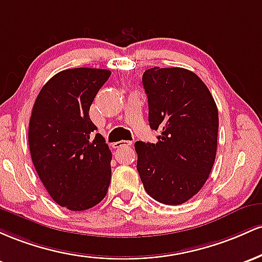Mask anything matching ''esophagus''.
<instances>
[{"instance_id": "esophagus-1", "label": "esophagus", "mask_w": 262, "mask_h": 262, "mask_svg": "<svg viewBox=\"0 0 262 262\" xmlns=\"http://www.w3.org/2000/svg\"><path fill=\"white\" fill-rule=\"evenodd\" d=\"M132 142L130 141H119V142L114 143L113 147L114 148H121V147H126V146H131Z\"/></svg>"}]
</instances>
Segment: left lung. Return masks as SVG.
<instances>
[{
	"label": "left lung",
	"instance_id": "obj_1",
	"mask_svg": "<svg viewBox=\"0 0 262 262\" xmlns=\"http://www.w3.org/2000/svg\"><path fill=\"white\" fill-rule=\"evenodd\" d=\"M148 121L157 143H135L145 190L157 202L183 204L207 182L216 155L219 116L198 75L183 68H151L142 75Z\"/></svg>",
	"mask_w": 262,
	"mask_h": 262
}]
</instances>
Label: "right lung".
Here are the masks:
<instances>
[{
	"mask_svg": "<svg viewBox=\"0 0 262 262\" xmlns=\"http://www.w3.org/2000/svg\"><path fill=\"white\" fill-rule=\"evenodd\" d=\"M110 70L74 68L49 79L38 94L28 128L32 162L49 195L60 207L80 211L107 193L113 155L89 116Z\"/></svg>",
	"mask_w": 262,
	"mask_h": 262,
	"instance_id": "obj_1",
	"label": "right lung"
}]
</instances>
